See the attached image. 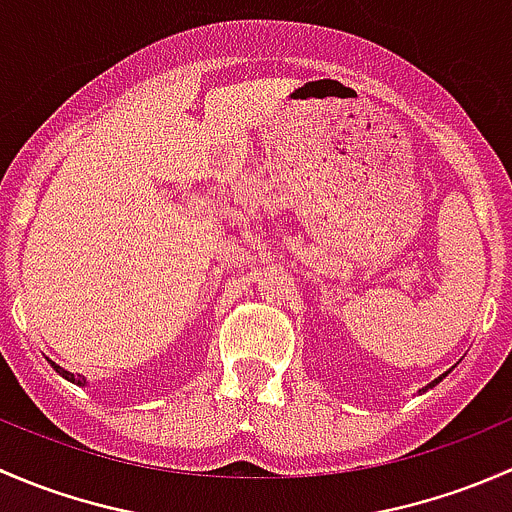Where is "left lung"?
Returning <instances> with one entry per match:
<instances>
[{
	"label": "left lung",
	"instance_id": "left-lung-1",
	"mask_svg": "<svg viewBox=\"0 0 512 512\" xmlns=\"http://www.w3.org/2000/svg\"><path fill=\"white\" fill-rule=\"evenodd\" d=\"M448 374H451V369H448V371H446V374H441V376H438V379H433V381H431V384H428V386H423V389H421V391H418V394H423V391H428V389H433V386H436V384H441V381H443V379H446V376H448Z\"/></svg>",
	"mask_w": 512,
	"mask_h": 512
}]
</instances>
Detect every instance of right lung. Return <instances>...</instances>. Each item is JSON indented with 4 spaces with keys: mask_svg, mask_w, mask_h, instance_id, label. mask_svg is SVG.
Segmentation results:
<instances>
[{
    "mask_svg": "<svg viewBox=\"0 0 512 512\" xmlns=\"http://www.w3.org/2000/svg\"><path fill=\"white\" fill-rule=\"evenodd\" d=\"M46 361H49V364L54 366V371H56V374H59V376H64V379H66V381H71V384L81 386V389H84V386H89V381H86V376H81V374H76V376H74V374H71V371H66L64 366L54 364V361H51V359H46Z\"/></svg>",
    "mask_w": 512,
    "mask_h": 512,
    "instance_id": "obj_1",
    "label": "right lung"
}]
</instances>
